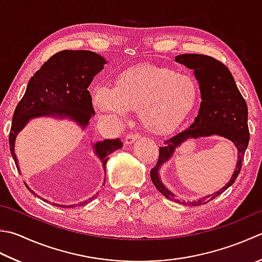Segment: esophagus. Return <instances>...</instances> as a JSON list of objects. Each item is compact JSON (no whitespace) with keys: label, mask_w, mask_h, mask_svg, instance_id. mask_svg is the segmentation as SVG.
<instances>
[{"label":"esophagus","mask_w":262,"mask_h":262,"mask_svg":"<svg viewBox=\"0 0 262 262\" xmlns=\"http://www.w3.org/2000/svg\"><path fill=\"white\" fill-rule=\"evenodd\" d=\"M138 138H140V135L138 134H129L127 135L125 138V145H130L134 143L135 141H137Z\"/></svg>","instance_id":"esophagus-1"}]
</instances>
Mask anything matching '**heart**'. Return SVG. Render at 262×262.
<instances>
[{"mask_svg":"<svg viewBox=\"0 0 262 262\" xmlns=\"http://www.w3.org/2000/svg\"><path fill=\"white\" fill-rule=\"evenodd\" d=\"M199 84L188 73L166 67L140 64L117 77L114 89L92 92L97 110L118 120L137 111L142 126L155 135L172 133L191 114L199 100Z\"/></svg>","mask_w":262,"mask_h":262,"instance_id":"heart-1","label":"heart"}]
</instances>
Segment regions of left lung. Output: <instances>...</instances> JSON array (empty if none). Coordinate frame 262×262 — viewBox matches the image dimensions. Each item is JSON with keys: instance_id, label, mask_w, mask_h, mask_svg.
<instances>
[{"instance_id": "obj_1", "label": "left lung", "mask_w": 262, "mask_h": 262, "mask_svg": "<svg viewBox=\"0 0 262 262\" xmlns=\"http://www.w3.org/2000/svg\"><path fill=\"white\" fill-rule=\"evenodd\" d=\"M175 61L194 70V76L200 85L201 105L193 124L165 142L159 148L157 165L151 169V181L161 194L167 199L188 206H201L219 196L236 181L242 168L245 150L249 144L248 105L239 93L234 77L224 63L212 56L203 54H181L175 56ZM217 135L227 138L238 148L237 167L232 178L224 188L216 193L200 198L196 202L181 203L176 196L163 185L160 178V168L170 158L174 148L189 138L207 137Z\"/></svg>"}]
</instances>
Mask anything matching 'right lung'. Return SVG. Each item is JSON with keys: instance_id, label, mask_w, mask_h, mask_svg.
I'll list each match as a JSON object with an SVG mask.
<instances>
[{"instance_id": "1", "label": "right lung", "mask_w": 262, "mask_h": 262, "mask_svg": "<svg viewBox=\"0 0 262 262\" xmlns=\"http://www.w3.org/2000/svg\"><path fill=\"white\" fill-rule=\"evenodd\" d=\"M105 59L100 54L86 50H64L46 61L30 78L23 99L15 107L12 126L9 135V145L15 166L19 171L18 159L14 146L18 133L24 129L27 122L36 117L70 118L81 128L87 127L91 118L95 115L89 86L103 69ZM95 155L99 157L105 172L109 156L122 147L120 138L104 140L93 145ZM105 182V178H104ZM30 192L35 194L25 183ZM104 185V183H103ZM36 195V194H35ZM95 198L81 202V206L91 202ZM48 202V200H44ZM56 207H66L53 203Z\"/></svg>"}]
</instances>
